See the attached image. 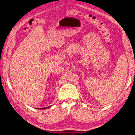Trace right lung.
<instances>
[{
    "label": "right lung",
    "mask_w": 135,
    "mask_h": 135,
    "mask_svg": "<svg viewBox=\"0 0 135 135\" xmlns=\"http://www.w3.org/2000/svg\"><path fill=\"white\" fill-rule=\"evenodd\" d=\"M51 106H48V107H44V108H37V109H47L49 107H50Z\"/></svg>",
    "instance_id": "right-lung-1"
}]
</instances>
